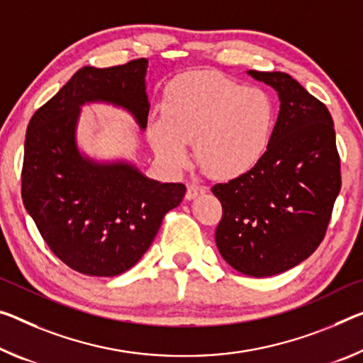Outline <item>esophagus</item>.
Returning <instances> with one entry per match:
<instances>
[{
	"label": "esophagus",
	"mask_w": 363,
	"mask_h": 363,
	"mask_svg": "<svg viewBox=\"0 0 363 363\" xmlns=\"http://www.w3.org/2000/svg\"><path fill=\"white\" fill-rule=\"evenodd\" d=\"M205 194V187L199 186V184H187V192H186V199L187 200H194L199 195Z\"/></svg>",
	"instance_id": "obj_1"
}]
</instances>
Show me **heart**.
<instances>
[{"instance_id": "1", "label": "heart", "mask_w": 363, "mask_h": 363, "mask_svg": "<svg viewBox=\"0 0 363 363\" xmlns=\"http://www.w3.org/2000/svg\"><path fill=\"white\" fill-rule=\"evenodd\" d=\"M276 106L268 91L244 87L216 72H194L164 95L163 119L150 123L153 150L172 169L187 163L194 143L197 164L213 179L247 174L268 152Z\"/></svg>"}]
</instances>
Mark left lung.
I'll use <instances>...</instances> for the list:
<instances>
[{
	"label": "left lung",
	"mask_w": 363,
	"mask_h": 363,
	"mask_svg": "<svg viewBox=\"0 0 363 363\" xmlns=\"http://www.w3.org/2000/svg\"><path fill=\"white\" fill-rule=\"evenodd\" d=\"M249 74L278 91L279 114L260 163L211 187L223 206L215 239L234 269L264 278L296 267L321 244L341 191V160L323 103L286 72Z\"/></svg>",
	"instance_id": "8db88e82"
}]
</instances>
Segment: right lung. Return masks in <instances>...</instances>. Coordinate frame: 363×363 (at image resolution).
I'll use <instances>...</instances> for the list:
<instances>
[{
	"mask_svg": "<svg viewBox=\"0 0 363 363\" xmlns=\"http://www.w3.org/2000/svg\"><path fill=\"white\" fill-rule=\"evenodd\" d=\"M148 61L85 66L27 125L22 202L51 252L89 276H116L140 260L166 213L182 202L184 184L148 179L124 161L96 163L77 148L76 128L85 103H111L147 128Z\"/></svg>",
	"mask_w": 363,
	"mask_h": 363,
	"instance_id": "obj_1",
	"label": "right lung"
}]
</instances>
